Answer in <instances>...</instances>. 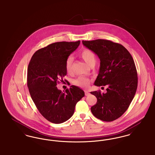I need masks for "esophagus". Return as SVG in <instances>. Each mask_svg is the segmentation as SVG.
<instances>
[{"mask_svg": "<svg viewBox=\"0 0 155 155\" xmlns=\"http://www.w3.org/2000/svg\"><path fill=\"white\" fill-rule=\"evenodd\" d=\"M90 95V93L87 91H85V96H89Z\"/></svg>", "mask_w": 155, "mask_h": 155, "instance_id": "1", "label": "esophagus"}]
</instances>
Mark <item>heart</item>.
<instances>
[{
	"label": "heart",
	"instance_id": "1",
	"mask_svg": "<svg viewBox=\"0 0 155 155\" xmlns=\"http://www.w3.org/2000/svg\"><path fill=\"white\" fill-rule=\"evenodd\" d=\"M80 56L84 61L89 66L94 65L96 62V56L94 52L88 49H83L80 53ZM73 58L69 57L66 62V69L67 73H71L73 63ZM74 84L81 88H87L90 83V80L84 76H80L74 80Z\"/></svg>",
	"mask_w": 155,
	"mask_h": 155
}]
</instances>
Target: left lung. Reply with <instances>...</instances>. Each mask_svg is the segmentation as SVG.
I'll list each match as a JSON object with an SVG mask.
<instances>
[{
  "instance_id": "obj_1",
  "label": "left lung",
  "mask_w": 155,
  "mask_h": 155,
  "mask_svg": "<svg viewBox=\"0 0 155 155\" xmlns=\"http://www.w3.org/2000/svg\"><path fill=\"white\" fill-rule=\"evenodd\" d=\"M82 44L101 61L95 85L107 87L106 94L91 92L97 98L91 111L99 120L114 121L125 113L136 93L138 77L133 57L123 45L110 41H82Z\"/></svg>"
}]
</instances>
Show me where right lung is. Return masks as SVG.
<instances>
[{
    "instance_id": "add662e5",
    "label": "right lung",
    "mask_w": 155,
    "mask_h": 155,
    "mask_svg": "<svg viewBox=\"0 0 155 155\" xmlns=\"http://www.w3.org/2000/svg\"><path fill=\"white\" fill-rule=\"evenodd\" d=\"M80 41L59 42L38 50L30 60L27 86L38 110L54 124L66 121L74 114L77 103L85 96L83 90L71 85L64 93L58 88L66 75V62Z\"/></svg>"
}]
</instances>
